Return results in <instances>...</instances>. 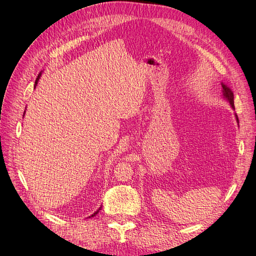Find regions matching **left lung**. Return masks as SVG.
<instances>
[{
    "label": "left lung",
    "instance_id": "8db88e82",
    "mask_svg": "<svg viewBox=\"0 0 256 256\" xmlns=\"http://www.w3.org/2000/svg\"><path fill=\"white\" fill-rule=\"evenodd\" d=\"M222 88H223L224 96H226V98L230 102L232 108H233V109H235V108H234V95H233V92H232V90L226 86V85H224V84H222ZM237 118V120H238V118Z\"/></svg>",
    "mask_w": 256,
    "mask_h": 256
}]
</instances>
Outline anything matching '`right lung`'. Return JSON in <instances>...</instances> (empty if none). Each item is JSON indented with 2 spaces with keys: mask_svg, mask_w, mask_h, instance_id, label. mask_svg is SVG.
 <instances>
[{
  "mask_svg": "<svg viewBox=\"0 0 256 256\" xmlns=\"http://www.w3.org/2000/svg\"><path fill=\"white\" fill-rule=\"evenodd\" d=\"M40 74H38V76H37V79H36V81H35V85L37 84V82H38V80H40ZM98 212H99V210H97L96 212H94V214H92L90 216H96V214H98Z\"/></svg>",
  "mask_w": 256,
  "mask_h": 256,
  "instance_id": "add662e5",
  "label": "right lung"
}]
</instances>
